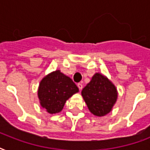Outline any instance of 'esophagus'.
Returning <instances> with one entry per match:
<instances>
[{
    "label": "esophagus",
    "instance_id": "esophagus-1",
    "mask_svg": "<svg viewBox=\"0 0 150 150\" xmlns=\"http://www.w3.org/2000/svg\"><path fill=\"white\" fill-rule=\"evenodd\" d=\"M77 86H78V87H79V90H82V88H83L82 83H79V84H78Z\"/></svg>",
    "mask_w": 150,
    "mask_h": 150
}]
</instances>
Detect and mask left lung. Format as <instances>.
Masks as SVG:
<instances>
[{"label": "left lung", "instance_id": "8db88e82", "mask_svg": "<svg viewBox=\"0 0 150 150\" xmlns=\"http://www.w3.org/2000/svg\"><path fill=\"white\" fill-rule=\"evenodd\" d=\"M82 96L92 114L104 116L111 111L117 98L115 86L106 76L96 73L83 88Z\"/></svg>", "mask_w": 150, "mask_h": 150}]
</instances>
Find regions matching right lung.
Returning a JSON list of instances; mask_svg holds the SVG:
<instances>
[{
  "label": "right lung",
  "mask_w": 150,
  "mask_h": 150,
  "mask_svg": "<svg viewBox=\"0 0 150 150\" xmlns=\"http://www.w3.org/2000/svg\"><path fill=\"white\" fill-rule=\"evenodd\" d=\"M78 92L79 88L71 79L57 70L41 80L38 97L41 107L53 114L61 112L66 101Z\"/></svg>",
  "instance_id": "add662e5"
}]
</instances>
